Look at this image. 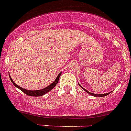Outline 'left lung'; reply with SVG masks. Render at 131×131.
<instances>
[{"instance_id": "1", "label": "left lung", "mask_w": 131, "mask_h": 131, "mask_svg": "<svg viewBox=\"0 0 131 131\" xmlns=\"http://www.w3.org/2000/svg\"><path fill=\"white\" fill-rule=\"evenodd\" d=\"M78 85H80V88H82V89H83V90L85 91V92H87V93H88V94H90V95H91V96H98V97H103V96H107V95H108V94H110L111 93V92H110V93H105V94H94V93H90V92H89L88 91V90H86V89H84V88H82V86H81L80 85V83H78Z\"/></svg>"}]
</instances>
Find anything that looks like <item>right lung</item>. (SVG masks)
I'll use <instances>...</instances> for the list:
<instances>
[{
  "label": "right lung",
  "instance_id": "add662e5",
  "mask_svg": "<svg viewBox=\"0 0 131 131\" xmlns=\"http://www.w3.org/2000/svg\"><path fill=\"white\" fill-rule=\"evenodd\" d=\"M61 74H62V72H61V73H60L57 76V78L54 80V82H53L51 84H50L49 85H48V87H46V88H43V89H39V90H35V91L27 90V89H24V88H21V87L18 86V85H17V84H16V83L13 82V80L12 79L9 73V78H10L11 81H12V82L13 83V85H14L16 88H18L19 89H20L22 92H24V93L25 94H27V95L30 96H43V95H44V94H46V93H48V92L50 91L51 90H52V89H53V88L55 87V85H57V83H58V80H59V78H60V77Z\"/></svg>",
  "mask_w": 131,
  "mask_h": 131
}]
</instances>
